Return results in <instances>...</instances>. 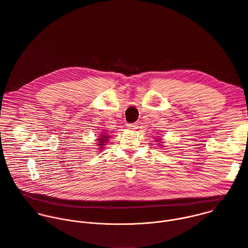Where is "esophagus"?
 Returning a JSON list of instances; mask_svg holds the SVG:
<instances>
[{"instance_id":"obj_1","label":"esophagus","mask_w":248,"mask_h":248,"mask_svg":"<svg viewBox=\"0 0 248 248\" xmlns=\"http://www.w3.org/2000/svg\"><path fill=\"white\" fill-rule=\"evenodd\" d=\"M126 126H127V128L130 129V130H135V129L138 128V125H137L136 124H127Z\"/></svg>"}]
</instances>
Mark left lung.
Returning <instances> with one entry per match:
<instances>
[{
    "mask_svg": "<svg viewBox=\"0 0 248 248\" xmlns=\"http://www.w3.org/2000/svg\"><path fill=\"white\" fill-rule=\"evenodd\" d=\"M156 136H157V135H156ZM162 140H163V139H162V138H158V137H155V142H159V143H158V145H159V146H162V147H165V146H163V145H162V143H164V142H163V141H162Z\"/></svg>",
    "mask_w": 248,
    "mask_h": 248,
    "instance_id": "8db88e82",
    "label": "left lung"
}]
</instances>
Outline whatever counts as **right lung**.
I'll use <instances>...</instances> for the list:
<instances>
[{
  "label": "right lung",
  "instance_id": "obj_1",
  "mask_svg": "<svg viewBox=\"0 0 248 248\" xmlns=\"http://www.w3.org/2000/svg\"><path fill=\"white\" fill-rule=\"evenodd\" d=\"M110 137H111V135L108 134V132H102V134H100V135L98 136V138L95 139V140L97 141V143H96L97 148H96V149H97V150H102V149H104V148H105L104 146L106 145V143L108 142Z\"/></svg>",
  "mask_w": 248,
  "mask_h": 248
}]
</instances>
